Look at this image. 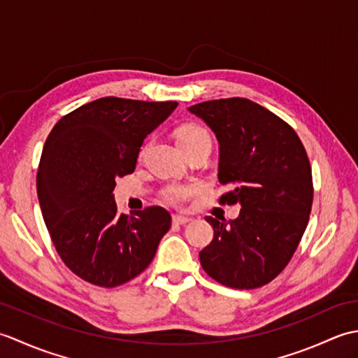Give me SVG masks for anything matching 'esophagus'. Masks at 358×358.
<instances>
[{"label":"esophagus","mask_w":358,"mask_h":358,"mask_svg":"<svg viewBox=\"0 0 358 358\" xmlns=\"http://www.w3.org/2000/svg\"><path fill=\"white\" fill-rule=\"evenodd\" d=\"M172 222H173L175 224H186V223L191 222V218H189V217H183V215H173V217H172Z\"/></svg>","instance_id":"obj_1"}]
</instances>
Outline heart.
I'll return each mask as SVG.
<instances>
[{"label":"heart","mask_w":358,"mask_h":358,"mask_svg":"<svg viewBox=\"0 0 358 358\" xmlns=\"http://www.w3.org/2000/svg\"><path fill=\"white\" fill-rule=\"evenodd\" d=\"M175 136H177V141L181 148L191 146V144L203 141V140L210 141L209 132L203 126L196 124V123H186L183 126H180L177 129V134H175ZM195 191H196L195 185L173 183V185H169L163 189L162 196H163V200L169 204H173V206H180V204H183Z\"/></svg>","instance_id":"1"}]
</instances>
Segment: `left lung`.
<instances>
[{"label":"left lung","mask_w":358,"mask_h":358,"mask_svg":"<svg viewBox=\"0 0 358 358\" xmlns=\"http://www.w3.org/2000/svg\"><path fill=\"white\" fill-rule=\"evenodd\" d=\"M220 143V203H240L235 220L206 217L214 238L200 252L204 272L234 289L268 285L305 234L314 187L306 149L286 121L246 98L189 108Z\"/></svg>","instance_id":"8db88e82"}]
</instances>
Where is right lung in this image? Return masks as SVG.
Masks as SVG:
<instances>
[{"label":"right lung","instance_id":"add662e5","mask_svg":"<svg viewBox=\"0 0 358 358\" xmlns=\"http://www.w3.org/2000/svg\"><path fill=\"white\" fill-rule=\"evenodd\" d=\"M177 106L100 98L64 115L44 143L36 173L44 223L64 264L90 285L117 287L140 275L169 231L159 206L118 214L113 189Z\"/></svg>","mask_w":358,"mask_h":358}]
</instances>
